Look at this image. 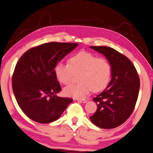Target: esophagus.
Segmentation results:
<instances>
[{
  "label": "esophagus",
  "mask_w": 153,
  "mask_h": 153,
  "mask_svg": "<svg viewBox=\"0 0 153 153\" xmlns=\"http://www.w3.org/2000/svg\"><path fill=\"white\" fill-rule=\"evenodd\" d=\"M78 100V102H81V103H85V102H87L86 100Z\"/></svg>",
  "instance_id": "1"
}]
</instances>
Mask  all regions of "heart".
<instances>
[{
	"label": "heart",
	"instance_id": "b5f03b06",
	"mask_svg": "<svg viewBox=\"0 0 153 153\" xmlns=\"http://www.w3.org/2000/svg\"><path fill=\"white\" fill-rule=\"evenodd\" d=\"M54 74L60 82L68 85L80 74V83L71 85L64 89L68 97L83 99L94 90L98 92L105 89L111 80L112 66L105 58H98L90 52L81 51L73 54L68 63L59 62L54 68Z\"/></svg>",
	"mask_w": 153,
	"mask_h": 153
}]
</instances>
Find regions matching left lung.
I'll return each instance as SVG.
<instances>
[{
	"mask_svg": "<svg viewBox=\"0 0 153 153\" xmlns=\"http://www.w3.org/2000/svg\"><path fill=\"white\" fill-rule=\"evenodd\" d=\"M104 55L112 66L111 80L107 88L93 100L97 109L90 121L97 126L110 129L130 117L138 100L140 78L132 62L122 53L108 46H90Z\"/></svg>",
	"mask_w": 153,
	"mask_h": 153,
	"instance_id": "1",
	"label": "left lung"
}]
</instances>
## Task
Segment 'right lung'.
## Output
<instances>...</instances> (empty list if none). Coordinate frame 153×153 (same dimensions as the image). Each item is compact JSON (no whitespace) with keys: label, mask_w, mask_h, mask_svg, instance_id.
Segmentation results:
<instances>
[{"label":"right lung","mask_w":153,"mask_h":153,"mask_svg":"<svg viewBox=\"0 0 153 153\" xmlns=\"http://www.w3.org/2000/svg\"><path fill=\"white\" fill-rule=\"evenodd\" d=\"M77 43L49 42L29 49L15 65L12 86L19 107L36 122L56 121L73 99L56 95L61 90L54 68L78 46Z\"/></svg>","instance_id":"right-lung-1"}]
</instances>
